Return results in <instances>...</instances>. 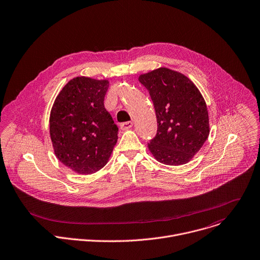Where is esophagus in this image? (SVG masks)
I'll use <instances>...</instances> for the list:
<instances>
[{"mask_svg":"<svg viewBox=\"0 0 260 260\" xmlns=\"http://www.w3.org/2000/svg\"><path fill=\"white\" fill-rule=\"evenodd\" d=\"M132 126H133V122H132V121L122 122V123L120 124V128H121V129H123V131H125V129H128V128H131Z\"/></svg>","mask_w":260,"mask_h":260,"instance_id":"34e87169","label":"esophagus"}]
</instances>
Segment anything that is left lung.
Segmentation results:
<instances>
[{"label":"left lung","mask_w":260,"mask_h":260,"mask_svg":"<svg viewBox=\"0 0 260 260\" xmlns=\"http://www.w3.org/2000/svg\"><path fill=\"white\" fill-rule=\"evenodd\" d=\"M156 118L157 134L148 144L157 161L166 165L189 162L209 136L206 103L197 86L184 74L161 67L141 74Z\"/></svg>","instance_id":"obj_1"}]
</instances>
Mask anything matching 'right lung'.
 <instances>
[{
	"instance_id": "obj_1",
	"label": "right lung",
	"mask_w": 260,
	"mask_h": 260,
	"mask_svg": "<svg viewBox=\"0 0 260 260\" xmlns=\"http://www.w3.org/2000/svg\"><path fill=\"white\" fill-rule=\"evenodd\" d=\"M109 81L85 76L69 80L50 114V136L56 157L80 175L106 165L117 142L118 127L105 109Z\"/></svg>"
}]
</instances>
